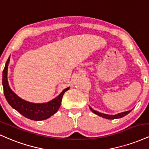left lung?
I'll list each match as a JSON object with an SVG mask.
<instances>
[{"label": "left lung", "mask_w": 149, "mask_h": 149, "mask_svg": "<svg viewBox=\"0 0 149 149\" xmlns=\"http://www.w3.org/2000/svg\"><path fill=\"white\" fill-rule=\"evenodd\" d=\"M89 108H90V109L91 110L93 113H95L96 115H98V116L102 117V118H107V119H116V118H122V117L126 116L127 114H128V113L132 111V109H131V110H129V111H124V112L117 113V114H115V115H109V114H105V113H102L99 112V111H95V110L93 109L90 106H89Z\"/></svg>", "instance_id": "left-lung-1"}]
</instances>
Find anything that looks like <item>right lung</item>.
Returning <instances> with one entry per match:
<instances>
[{"label": "right lung", "mask_w": 149, "mask_h": 149, "mask_svg": "<svg viewBox=\"0 0 149 149\" xmlns=\"http://www.w3.org/2000/svg\"><path fill=\"white\" fill-rule=\"evenodd\" d=\"M10 56L8 58L3 71V86L4 95L7 101L13 109L19 113L33 120H42L47 119L56 113L61 107L63 95L65 92L69 90L70 87L64 89L56 97L49 102L45 103H33L23 100L12 91L9 86L8 80V69Z\"/></svg>", "instance_id": "1"}]
</instances>
